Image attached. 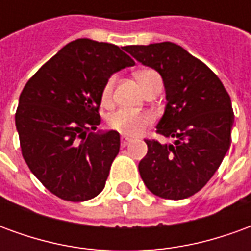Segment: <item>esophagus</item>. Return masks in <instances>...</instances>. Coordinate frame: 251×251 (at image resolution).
<instances>
[{
    "label": "esophagus",
    "instance_id": "34e87169",
    "mask_svg": "<svg viewBox=\"0 0 251 251\" xmlns=\"http://www.w3.org/2000/svg\"><path fill=\"white\" fill-rule=\"evenodd\" d=\"M130 142H131V140L129 138V137L124 136L122 138H121V145H122V147H126V145H129Z\"/></svg>",
    "mask_w": 251,
    "mask_h": 251
}]
</instances>
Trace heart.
Listing matches in <instances>:
<instances>
[{"instance_id": "obj_1", "label": "heart", "mask_w": 251, "mask_h": 251, "mask_svg": "<svg viewBox=\"0 0 251 251\" xmlns=\"http://www.w3.org/2000/svg\"><path fill=\"white\" fill-rule=\"evenodd\" d=\"M137 82L140 83L142 90L145 91L148 87H151L154 83H161L160 76L153 70H141L136 74ZM114 76L110 77L107 82L104 83L102 90V100L103 103H107L111 99L113 88H114ZM109 126L113 130L118 131L121 134L127 137L138 136L144 131V129L153 122V115L148 111H137L130 109H120L110 115Z\"/></svg>"}]
</instances>
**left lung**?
I'll return each mask as SVG.
<instances>
[{
	"mask_svg": "<svg viewBox=\"0 0 251 251\" xmlns=\"http://www.w3.org/2000/svg\"><path fill=\"white\" fill-rule=\"evenodd\" d=\"M137 62L156 70L165 87L167 106L157 133L172 144L147 140L138 164L147 188L163 199L195 195L214 176L231 144V99L204 63L175 43L125 47Z\"/></svg>",
	"mask_w": 251,
	"mask_h": 251,
	"instance_id": "8db88e82",
	"label": "left lung"
}]
</instances>
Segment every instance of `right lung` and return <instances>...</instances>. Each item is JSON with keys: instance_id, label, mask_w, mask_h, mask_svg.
I'll list each match as a JSON object with an SVG mask.
<instances>
[{"instance_id": "1", "label": "right lung", "mask_w": 251, "mask_h": 251, "mask_svg": "<svg viewBox=\"0 0 251 251\" xmlns=\"http://www.w3.org/2000/svg\"><path fill=\"white\" fill-rule=\"evenodd\" d=\"M134 60L120 47L77 39L30 77L20 95L16 127L30 172L68 201L102 192L120 152V133L95 131L109 77Z\"/></svg>"}]
</instances>
